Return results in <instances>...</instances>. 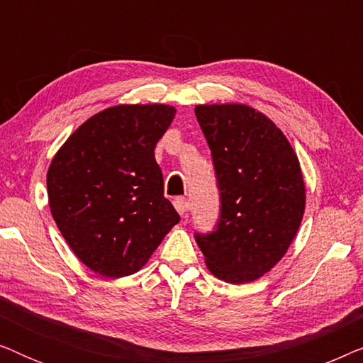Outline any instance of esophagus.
Masks as SVG:
<instances>
[{
  "instance_id": "1",
  "label": "esophagus",
  "mask_w": 363,
  "mask_h": 363,
  "mask_svg": "<svg viewBox=\"0 0 363 363\" xmlns=\"http://www.w3.org/2000/svg\"><path fill=\"white\" fill-rule=\"evenodd\" d=\"M173 206L177 208V211L180 213V215L183 216L186 213V210H188V203H186V200L183 196H178V198H175V200H173Z\"/></svg>"
}]
</instances>
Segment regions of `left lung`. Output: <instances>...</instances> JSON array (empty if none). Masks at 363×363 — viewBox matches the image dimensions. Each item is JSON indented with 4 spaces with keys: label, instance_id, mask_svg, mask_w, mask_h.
Returning a JSON list of instances; mask_svg holds the SVG:
<instances>
[{
    "label": "left lung",
    "instance_id": "1",
    "mask_svg": "<svg viewBox=\"0 0 363 363\" xmlns=\"http://www.w3.org/2000/svg\"><path fill=\"white\" fill-rule=\"evenodd\" d=\"M195 116L221 200L216 231L196 233V242L218 279L256 281L282 259L304 216L299 158L281 128L246 104H203Z\"/></svg>",
    "mask_w": 363,
    "mask_h": 363
}]
</instances>
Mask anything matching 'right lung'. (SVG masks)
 Segmentation results:
<instances>
[{
	"label": "right lung",
	"instance_id": "1",
	"mask_svg": "<svg viewBox=\"0 0 363 363\" xmlns=\"http://www.w3.org/2000/svg\"><path fill=\"white\" fill-rule=\"evenodd\" d=\"M165 104H121L87 118L48 170L51 215L74 255L97 274L130 276L180 215L163 196L155 145L175 117Z\"/></svg>",
	"mask_w": 363,
	"mask_h": 363
}]
</instances>
